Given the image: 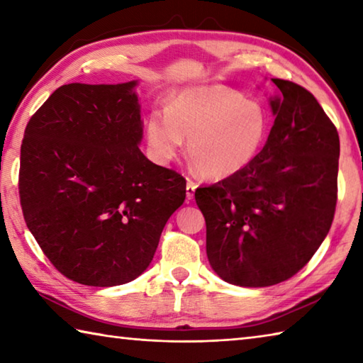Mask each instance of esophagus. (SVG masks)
I'll return each instance as SVG.
<instances>
[{
    "label": "esophagus",
    "instance_id": "obj_1",
    "mask_svg": "<svg viewBox=\"0 0 363 363\" xmlns=\"http://www.w3.org/2000/svg\"><path fill=\"white\" fill-rule=\"evenodd\" d=\"M195 189H196L195 182H192V181H187V184H186V196H187V200H192V199H194Z\"/></svg>",
    "mask_w": 363,
    "mask_h": 363
}]
</instances>
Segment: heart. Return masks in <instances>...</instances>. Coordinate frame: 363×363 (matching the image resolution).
Listing matches in <instances>:
<instances>
[{"label":"heart","instance_id":"b5f03b06","mask_svg":"<svg viewBox=\"0 0 363 363\" xmlns=\"http://www.w3.org/2000/svg\"><path fill=\"white\" fill-rule=\"evenodd\" d=\"M269 115L259 102L225 86H192L169 97L167 113L153 112L145 125L150 157L167 164L187 140V157L199 173L223 181L240 173L261 152Z\"/></svg>","mask_w":363,"mask_h":363}]
</instances>
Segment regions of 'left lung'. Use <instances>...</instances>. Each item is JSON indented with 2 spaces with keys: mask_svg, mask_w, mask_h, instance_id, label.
Masks as SVG:
<instances>
[{
  "mask_svg": "<svg viewBox=\"0 0 363 363\" xmlns=\"http://www.w3.org/2000/svg\"><path fill=\"white\" fill-rule=\"evenodd\" d=\"M275 116L250 167L195 190L206 256L227 284L261 288L293 277L333 223L340 136L303 86L272 78Z\"/></svg>",
  "mask_w": 363,
  "mask_h": 363,
  "instance_id": "left-lung-1",
  "label": "left lung"
}]
</instances>
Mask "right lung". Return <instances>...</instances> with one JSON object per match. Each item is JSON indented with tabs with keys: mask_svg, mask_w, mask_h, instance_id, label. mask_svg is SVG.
Here are the masks:
<instances>
[{
	"mask_svg": "<svg viewBox=\"0 0 363 363\" xmlns=\"http://www.w3.org/2000/svg\"><path fill=\"white\" fill-rule=\"evenodd\" d=\"M138 84L60 86L23 134L19 194L27 227L52 266L82 285L138 279L186 200V179L139 149Z\"/></svg>",
	"mask_w": 363,
	"mask_h": 363,
	"instance_id": "right-lung-1",
	"label": "right lung"
}]
</instances>
